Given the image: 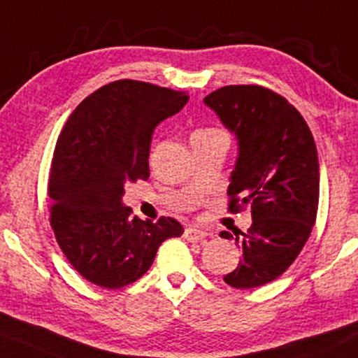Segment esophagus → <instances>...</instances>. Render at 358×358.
I'll return each instance as SVG.
<instances>
[{"mask_svg":"<svg viewBox=\"0 0 358 358\" xmlns=\"http://www.w3.org/2000/svg\"><path fill=\"white\" fill-rule=\"evenodd\" d=\"M206 235H208L206 231L198 230V228H192V227H188L187 230H185V234H183L185 238H187L188 242H192V243L201 242V240L206 238Z\"/></svg>","mask_w":358,"mask_h":358,"instance_id":"1","label":"esophagus"}]
</instances>
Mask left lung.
<instances>
[{"label": "left lung", "instance_id": "obj_1", "mask_svg": "<svg viewBox=\"0 0 358 358\" xmlns=\"http://www.w3.org/2000/svg\"><path fill=\"white\" fill-rule=\"evenodd\" d=\"M203 101L238 140L228 212L252 208L248 231L220 234L242 250L238 266L223 280L235 288L262 287L294 264L315 223V141L299 110L265 86H223Z\"/></svg>", "mask_w": 358, "mask_h": 358}]
</instances>
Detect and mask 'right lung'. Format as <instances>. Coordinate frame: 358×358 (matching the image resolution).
<instances>
[{"label":"right lung","mask_w":358,"mask_h":358,"mask_svg":"<svg viewBox=\"0 0 358 358\" xmlns=\"http://www.w3.org/2000/svg\"><path fill=\"white\" fill-rule=\"evenodd\" d=\"M187 101L185 92L118 80L85 98L64 123L51 160L50 223L73 268L94 285L136 282L158 247L183 234L171 217H133L122 196L124 183L148 180L155 127Z\"/></svg>","instance_id":"right-lung-1"}]
</instances>
